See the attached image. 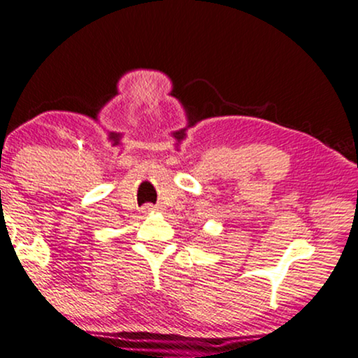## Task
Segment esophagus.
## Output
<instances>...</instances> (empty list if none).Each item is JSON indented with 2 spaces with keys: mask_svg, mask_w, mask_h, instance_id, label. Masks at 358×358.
Listing matches in <instances>:
<instances>
[{
  "mask_svg": "<svg viewBox=\"0 0 358 358\" xmlns=\"http://www.w3.org/2000/svg\"><path fill=\"white\" fill-rule=\"evenodd\" d=\"M154 210H156V207L151 206V204H145L143 207V214L144 215H149V214H154Z\"/></svg>",
  "mask_w": 358,
  "mask_h": 358,
  "instance_id": "34e87169",
  "label": "esophagus"
}]
</instances>
